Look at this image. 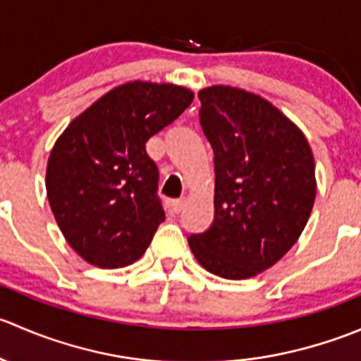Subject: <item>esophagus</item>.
<instances>
[{"label": "esophagus", "instance_id": "obj_1", "mask_svg": "<svg viewBox=\"0 0 361 361\" xmlns=\"http://www.w3.org/2000/svg\"><path fill=\"white\" fill-rule=\"evenodd\" d=\"M185 206V201H181V199H176V201H171V211H173L174 214L180 213L181 209H183Z\"/></svg>", "mask_w": 361, "mask_h": 361}]
</instances>
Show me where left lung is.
<instances>
[{
  "instance_id": "8db88e82",
  "label": "left lung",
  "mask_w": 361,
  "mask_h": 361,
  "mask_svg": "<svg viewBox=\"0 0 361 361\" xmlns=\"http://www.w3.org/2000/svg\"><path fill=\"white\" fill-rule=\"evenodd\" d=\"M197 96L214 152V221L188 245L211 274L253 278L300 238L316 199L314 155L300 127L258 94L211 85Z\"/></svg>"
}]
</instances>
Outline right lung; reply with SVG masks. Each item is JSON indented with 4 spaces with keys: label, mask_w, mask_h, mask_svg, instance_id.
Listing matches in <instances>:
<instances>
[{
    "label": "right lung",
    "mask_w": 361,
    "mask_h": 361,
    "mask_svg": "<svg viewBox=\"0 0 361 361\" xmlns=\"http://www.w3.org/2000/svg\"><path fill=\"white\" fill-rule=\"evenodd\" d=\"M192 101L183 85L126 82L57 137L47 162V197L64 239L87 264L126 267L150 246L166 214L159 169L145 145Z\"/></svg>",
    "instance_id": "obj_1"
}]
</instances>
